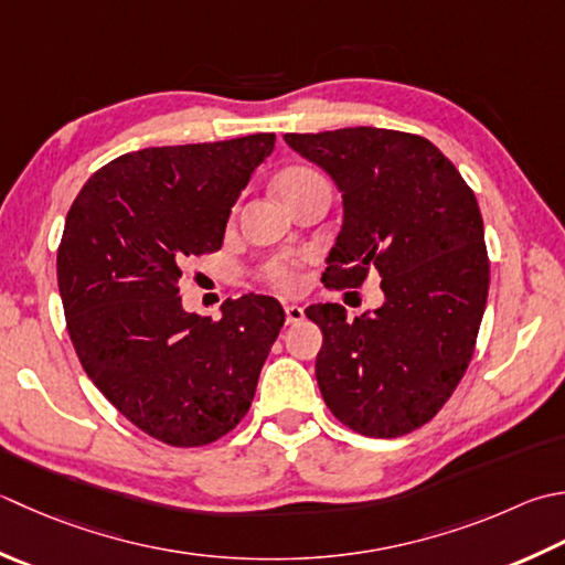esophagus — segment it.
Listing matches in <instances>:
<instances>
[{"label":"esophagus","instance_id":"34e87169","mask_svg":"<svg viewBox=\"0 0 565 565\" xmlns=\"http://www.w3.org/2000/svg\"><path fill=\"white\" fill-rule=\"evenodd\" d=\"M284 311H286V323H289V326H298V323H301V320L306 318L303 308L296 306V303H289V306L284 308Z\"/></svg>","mask_w":565,"mask_h":565}]
</instances>
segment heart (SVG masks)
Segmentation results:
<instances>
[{"label": "heart", "mask_w": 565, "mask_h": 565, "mask_svg": "<svg viewBox=\"0 0 565 565\" xmlns=\"http://www.w3.org/2000/svg\"><path fill=\"white\" fill-rule=\"evenodd\" d=\"M316 171L303 169V166H291V169H286L279 179H276V188H279V193H284L298 183L316 179ZM257 276L276 291H296L298 286H301V259L274 257L267 264H262Z\"/></svg>", "instance_id": "heart-1"}]
</instances>
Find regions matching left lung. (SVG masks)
Masks as SVG:
<instances>
[{
	"label": "left lung",
	"instance_id": "obj_1",
	"mask_svg": "<svg viewBox=\"0 0 565 565\" xmlns=\"http://www.w3.org/2000/svg\"><path fill=\"white\" fill-rule=\"evenodd\" d=\"M284 139L342 193L326 289H360L372 269L382 276L377 311L348 320L340 303L306 308L323 333L320 394L362 436L412 434L456 392L488 303L490 259L472 188L438 147L408 131L348 127Z\"/></svg>",
	"mask_w": 565,
	"mask_h": 565
}]
</instances>
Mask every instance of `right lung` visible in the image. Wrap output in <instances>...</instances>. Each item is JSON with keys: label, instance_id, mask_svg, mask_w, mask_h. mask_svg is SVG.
Returning a JSON list of instances; mask_svg holds the SVG:
<instances>
[{"label": "right lung", "instance_id": "obj_1", "mask_svg": "<svg viewBox=\"0 0 565 565\" xmlns=\"http://www.w3.org/2000/svg\"><path fill=\"white\" fill-rule=\"evenodd\" d=\"M274 135L151 147L95 171L73 201L58 247L65 326L83 370L121 416L175 448L207 446L249 412L284 326L271 296L183 311L191 257L223 247L230 210Z\"/></svg>", "mask_w": 565, "mask_h": 565}]
</instances>
